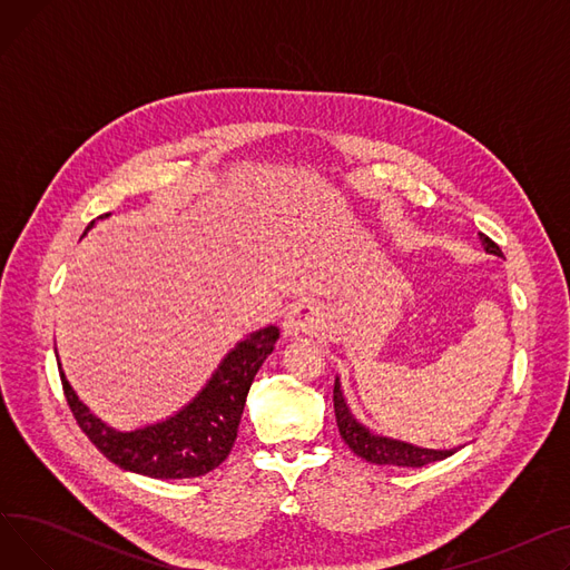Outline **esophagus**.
Listing matches in <instances>:
<instances>
[{"instance_id": "obj_1", "label": "esophagus", "mask_w": 570, "mask_h": 570, "mask_svg": "<svg viewBox=\"0 0 570 570\" xmlns=\"http://www.w3.org/2000/svg\"><path fill=\"white\" fill-rule=\"evenodd\" d=\"M321 318L318 312L312 303H297L286 316H284V335L286 337H301V335H312L318 331Z\"/></svg>"}]
</instances>
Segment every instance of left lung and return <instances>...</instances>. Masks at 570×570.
Here are the masks:
<instances>
[{"instance_id": "left-lung-1", "label": "left lung", "mask_w": 570, "mask_h": 570, "mask_svg": "<svg viewBox=\"0 0 570 570\" xmlns=\"http://www.w3.org/2000/svg\"><path fill=\"white\" fill-rule=\"evenodd\" d=\"M478 235H481V243L488 254L503 256L499 245H494L488 235H483V233H478ZM333 402H335V417H337V428H340L342 439L346 441L351 451L357 458H363L365 462L387 464V466H425V464L451 458L455 453V448L453 451H434V448H421V445H413L406 441H397L391 436H381V434L370 432V428H365L351 413V409L344 400V393H342L340 376L335 379Z\"/></svg>"}]
</instances>
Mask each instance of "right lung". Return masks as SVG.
I'll use <instances>...</instances> for the list:
<instances>
[{
	"label": "right lung",
	"mask_w": 570,
	"mask_h": 570,
	"mask_svg": "<svg viewBox=\"0 0 570 570\" xmlns=\"http://www.w3.org/2000/svg\"><path fill=\"white\" fill-rule=\"evenodd\" d=\"M277 340L279 327L275 325L261 327L239 340L189 404L168 415L166 421L131 432L115 430L89 411L67 381L62 365H57L80 430L112 464L159 481H175V478L205 475L228 458L252 381L265 357L273 353Z\"/></svg>",
	"instance_id": "right-lung-1"
}]
</instances>
